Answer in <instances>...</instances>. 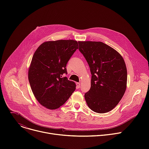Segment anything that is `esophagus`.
I'll return each mask as SVG.
<instances>
[{
	"mask_svg": "<svg viewBox=\"0 0 149 149\" xmlns=\"http://www.w3.org/2000/svg\"><path fill=\"white\" fill-rule=\"evenodd\" d=\"M76 85H77V88H79L80 87V85H81V84H80L79 82H77V83H76Z\"/></svg>",
	"mask_w": 149,
	"mask_h": 149,
	"instance_id": "obj_1",
	"label": "esophagus"
}]
</instances>
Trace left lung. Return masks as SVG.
<instances>
[{
    "label": "left lung",
    "mask_w": 149,
    "mask_h": 149,
    "mask_svg": "<svg viewBox=\"0 0 149 149\" xmlns=\"http://www.w3.org/2000/svg\"><path fill=\"white\" fill-rule=\"evenodd\" d=\"M79 50L92 75L91 88L84 97L97 113L110 111L118 104L127 87V71L122 56L102 42L79 41Z\"/></svg>",
    "instance_id": "1"
}]
</instances>
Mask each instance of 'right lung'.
Instances as JSON below:
<instances>
[{"label":"right lung","mask_w":149,"mask_h":149,"mask_svg":"<svg viewBox=\"0 0 149 149\" xmlns=\"http://www.w3.org/2000/svg\"><path fill=\"white\" fill-rule=\"evenodd\" d=\"M78 49L77 40H58L42 43L35 52L28 70L33 94L45 108L55 110L64 104L76 88L66 77V65Z\"/></svg>","instance_id":"right-lung-1"}]
</instances>
